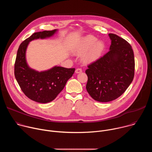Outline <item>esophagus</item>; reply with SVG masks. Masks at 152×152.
I'll use <instances>...</instances> for the list:
<instances>
[{"mask_svg": "<svg viewBox=\"0 0 152 152\" xmlns=\"http://www.w3.org/2000/svg\"><path fill=\"white\" fill-rule=\"evenodd\" d=\"M82 72V70L81 69H77L75 70L76 73H81Z\"/></svg>", "mask_w": 152, "mask_h": 152, "instance_id": "1", "label": "esophagus"}]
</instances>
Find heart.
<instances>
[{
    "label": "heart",
    "instance_id": "heart-1",
    "mask_svg": "<svg viewBox=\"0 0 152 152\" xmlns=\"http://www.w3.org/2000/svg\"><path fill=\"white\" fill-rule=\"evenodd\" d=\"M104 45L101 41L91 35L81 39L73 49L76 55H82V60L85 63H91L98 59L104 50Z\"/></svg>",
    "mask_w": 152,
    "mask_h": 152
}]
</instances>
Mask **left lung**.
<instances>
[{
	"mask_svg": "<svg viewBox=\"0 0 152 152\" xmlns=\"http://www.w3.org/2000/svg\"><path fill=\"white\" fill-rule=\"evenodd\" d=\"M110 51L88 66L86 88L91 97L100 102L114 100L121 96L133 80L134 54L124 39L109 34Z\"/></svg>",
	"mask_w": 152,
	"mask_h": 152,
	"instance_id": "8db88e82",
	"label": "left lung"
}]
</instances>
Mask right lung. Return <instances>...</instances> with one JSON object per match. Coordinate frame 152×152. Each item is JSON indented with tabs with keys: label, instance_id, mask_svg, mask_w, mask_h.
<instances>
[{
	"label": "right lung",
	"instance_id": "right-lung-1",
	"mask_svg": "<svg viewBox=\"0 0 152 152\" xmlns=\"http://www.w3.org/2000/svg\"><path fill=\"white\" fill-rule=\"evenodd\" d=\"M57 30L34 33L21 43L14 64L15 79L23 93L31 100L46 103L53 100L64 89L67 80L73 76L75 69L54 67L39 72L31 69L26 62V51L30 41L53 36Z\"/></svg>",
	"mask_w": 152,
	"mask_h": 152
}]
</instances>
